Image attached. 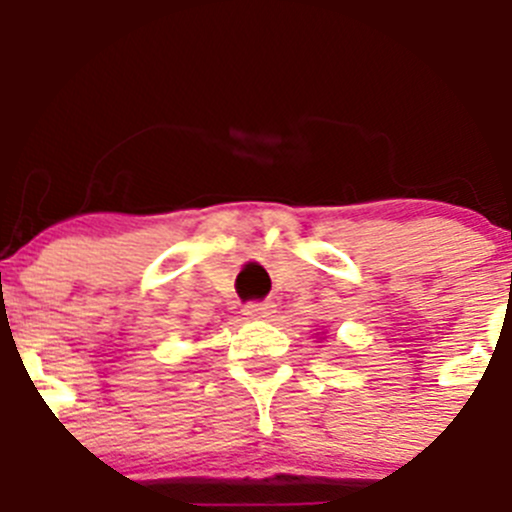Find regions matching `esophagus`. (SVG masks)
<instances>
[{"instance_id":"34e87169","label":"esophagus","mask_w":512,"mask_h":512,"mask_svg":"<svg viewBox=\"0 0 512 512\" xmlns=\"http://www.w3.org/2000/svg\"><path fill=\"white\" fill-rule=\"evenodd\" d=\"M247 319L260 321V319H270L275 313V303L273 301H262V303H247L245 311H242Z\"/></svg>"}]
</instances>
